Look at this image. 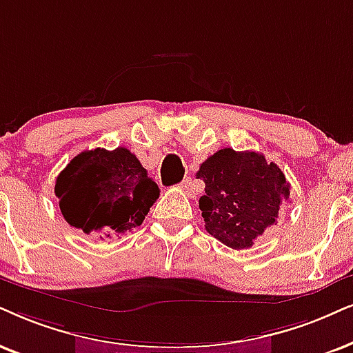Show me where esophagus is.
<instances>
[{"label":"esophagus","instance_id":"1","mask_svg":"<svg viewBox=\"0 0 353 353\" xmlns=\"http://www.w3.org/2000/svg\"><path fill=\"white\" fill-rule=\"evenodd\" d=\"M181 187H182V190L185 192L187 195H189V197H195V187H194V182H192V179L190 177H187V179H184L181 182Z\"/></svg>","mask_w":353,"mask_h":353}]
</instances>
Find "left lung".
<instances>
[{
	"label": "left lung",
	"mask_w": 353,
	"mask_h": 353,
	"mask_svg": "<svg viewBox=\"0 0 353 353\" xmlns=\"http://www.w3.org/2000/svg\"><path fill=\"white\" fill-rule=\"evenodd\" d=\"M205 195L199 200L205 230L231 249H249L290 200L282 169L256 151L223 148L200 164Z\"/></svg>",
	"instance_id": "1"
}]
</instances>
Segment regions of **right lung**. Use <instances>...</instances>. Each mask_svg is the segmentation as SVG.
I'll return each mask as SVG.
<instances>
[{
    "label": "right lung",
    "instance_id": "right-lung-1",
    "mask_svg": "<svg viewBox=\"0 0 353 353\" xmlns=\"http://www.w3.org/2000/svg\"><path fill=\"white\" fill-rule=\"evenodd\" d=\"M55 195L73 228L115 238L143 223L159 197L158 184L130 150H88L58 174Z\"/></svg>",
    "mask_w": 353,
    "mask_h": 353
}]
</instances>
